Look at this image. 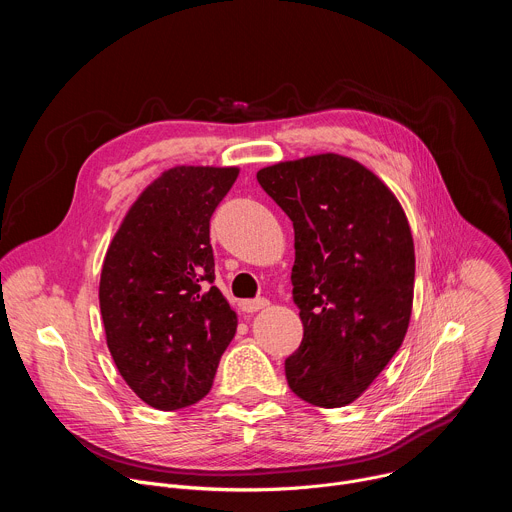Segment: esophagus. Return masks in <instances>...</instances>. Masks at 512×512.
<instances>
[{
    "mask_svg": "<svg viewBox=\"0 0 512 512\" xmlns=\"http://www.w3.org/2000/svg\"><path fill=\"white\" fill-rule=\"evenodd\" d=\"M269 306V302L265 300V298H257V300H245V302H241V310L245 312V314H253V312H259V310H263V308H267Z\"/></svg>",
    "mask_w": 512,
    "mask_h": 512,
    "instance_id": "1",
    "label": "esophagus"
}]
</instances>
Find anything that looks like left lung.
Returning a JSON list of instances; mask_svg holds the SVG:
<instances>
[{
  "label": "left lung",
  "instance_id": "obj_1",
  "mask_svg": "<svg viewBox=\"0 0 512 512\" xmlns=\"http://www.w3.org/2000/svg\"><path fill=\"white\" fill-rule=\"evenodd\" d=\"M294 223V302L304 338L289 389L316 407L358 399L399 350L413 306L415 249L395 194L362 164L320 154L257 172Z\"/></svg>",
  "mask_w": 512,
  "mask_h": 512
}]
</instances>
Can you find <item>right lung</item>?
<instances>
[{
  "mask_svg": "<svg viewBox=\"0 0 512 512\" xmlns=\"http://www.w3.org/2000/svg\"><path fill=\"white\" fill-rule=\"evenodd\" d=\"M239 168L176 166L125 214L101 271L107 346L131 391L176 411L212 387L237 314L214 281L210 216Z\"/></svg>",
  "mask_w": 512,
  "mask_h": 512,
  "instance_id": "add662e5",
  "label": "right lung"
}]
</instances>
